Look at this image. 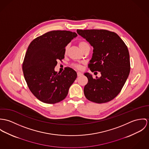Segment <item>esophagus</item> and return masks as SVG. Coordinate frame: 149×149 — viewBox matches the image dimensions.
Wrapping results in <instances>:
<instances>
[{
  "label": "esophagus",
  "instance_id": "1",
  "mask_svg": "<svg viewBox=\"0 0 149 149\" xmlns=\"http://www.w3.org/2000/svg\"><path fill=\"white\" fill-rule=\"evenodd\" d=\"M82 72H80V71H78V72H77V75H78V77H81V76H82Z\"/></svg>",
  "mask_w": 149,
  "mask_h": 149
}]
</instances>
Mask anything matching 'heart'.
Returning a JSON list of instances; mask_svg holds the SVG:
<instances>
[{"mask_svg":"<svg viewBox=\"0 0 149 149\" xmlns=\"http://www.w3.org/2000/svg\"><path fill=\"white\" fill-rule=\"evenodd\" d=\"M78 45H79L80 49L82 50V51L84 50V49H86L87 47H90V45H89L88 43L87 42L85 41V40L79 41V43H78ZM68 47V46H66V48H65V52H66L67 51ZM72 66L74 67H75V68H78V69H80V68H81V66L79 64H78V63H74L72 64Z\"/></svg>","mask_w":149,"mask_h":149,"instance_id":"obj_1","label":"heart"}]
</instances>
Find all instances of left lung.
<instances>
[{"label": "left lung", "mask_w": 149, "mask_h": 149, "mask_svg": "<svg viewBox=\"0 0 149 149\" xmlns=\"http://www.w3.org/2000/svg\"><path fill=\"white\" fill-rule=\"evenodd\" d=\"M94 47L88 65L91 71H99V78H93L88 72L84 94L88 100L97 103L108 102L118 95L130 71V55L127 46L114 32L106 30H77Z\"/></svg>", "instance_id": "8db88e82"}]
</instances>
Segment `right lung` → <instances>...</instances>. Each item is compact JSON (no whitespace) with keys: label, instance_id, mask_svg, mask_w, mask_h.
<instances>
[{"label":"right lung","instance_id":"obj_1","mask_svg":"<svg viewBox=\"0 0 149 149\" xmlns=\"http://www.w3.org/2000/svg\"><path fill=\"white\" fill-rule=\"evenodd\" d=\"M77 33L54 30L40 35L30 43L22 69L27 86L34 96L48 104L65 99L77 77L76 71L67 67L62 73L54 71L57 61L65 58V47Z\"/></svg>","mask_w":149,"mask_h":149}]
</instances>
